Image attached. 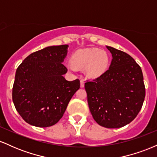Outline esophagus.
Wrapping results in <instances>:
<instances>
[{"label": "esophagus", "mask_w": 157, "mask_h": 157, "mask_svg": "<svg viewBox=\"0 0 157 157\" xmlns=\"http://www.w3.org/2000/svg\"><path fill=\"white\" fill-rule=\"evenodd\" d=\"M84 86H85V80H82H82H80V86L82 88H83Z\"/></svg>", "instance_id": "1"}]
</instances>
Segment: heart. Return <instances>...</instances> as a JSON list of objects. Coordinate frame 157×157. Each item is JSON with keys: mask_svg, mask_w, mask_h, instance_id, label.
Wrapping results in <instances>:
<instances>
[{"mask_svg": "<svg viewBox=\"0 0 157 157\" xmlns=\"http://www.w3.org/2000/svg\"><path fill=\"white\" fill-rule=\"evenodd\" d=\"M71 64L78 68H84L86 75L92 78L101 76L108 69L109 57L106 52L96 48L77 50L70 57ZM70 68L74 69L72 66Z\"/></svg>", "mask_w": 157, "mask_h": 157, "instance_id": "heart-1", "label": "heart"}]
</instances>
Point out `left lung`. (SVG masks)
<instances>
[{"instance_id":"8db88e82","label":"left lung","mask_w":157,"mask_h":157,"mask_svg":"<svg viewBox=\"0 0 157 157\" xmlns=\"http://www.w3.org/2000/svg\"><path fill=\"white\" fill-rule=\"evenodd\" d=\"M112 55L110 67L101 76L85 83L94 120L102 127H123L142 109L145 88L141 68L125 52L106 46Z\"/></svg>"}]
</instances>
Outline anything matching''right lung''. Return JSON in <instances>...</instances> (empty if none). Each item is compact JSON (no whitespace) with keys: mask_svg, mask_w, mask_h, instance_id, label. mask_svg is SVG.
I'll return each mask as SVG.
<instances>
[{"mask_svg":"<svg viewBox=\"0 0 157 157\" xmlns=\"http://www.w3.org/2000/svg\"><path fill=\"white\" fill-rule=\"evenodd\" d=\"M68 45L48 46L33 52L17 67L12 100L21 117L36 127H49L62 118L70 100L80 89L78 79L63 75Z\"/></svg>","mask_w":157,"mask_h":157,"instance_id":"right-lung-1","label":"right lung"}]
</instances>
